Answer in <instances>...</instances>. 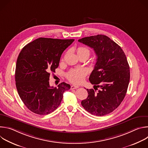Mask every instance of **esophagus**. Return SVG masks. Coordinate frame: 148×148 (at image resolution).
Listing matches in <instances>:
<instances>
[{"instance_id": "34e87169", "label": "esophagus", "mask_w": 148, "mask_h": 148, "mask_svg": "<svg viewBox=\"0 0 148 148\" xmlns=\"http://www.w3.org/2000/svg\"><path fill=\"white\" fill-rule=\"evenodd\" d=\"M79 87L77 86H74V85H73L71 86V90H74V89H77Z\"/></svg>"}]
</instances>
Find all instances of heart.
Here are the masks:
<instances>
[{
  "label": "heart",
  "instance_id": "obj_1",
  "mask_svg": "<svg viewBox=\"0 0 148 148\" xmlns=\"http://www.w3.org/2000/svg\"><path fill=\"white\" fill-rule=\"evenodd\" d=\"M78 56L79 55H86L89 57L90 51L88 49L84 47H79L77 50ZM86 75V72L85 70L81 69H72L67 73V77L68 79L75 84L81 83Z\"/></svg>",
  "mask_w": 148,
  "mask_h": 148
}]
</instances>
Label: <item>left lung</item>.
Returning <instances> with one entry per match:
<instances>
[{
  "instance_id": "8db88e82",
  "label": "left lung",
  "mask_w": 148,
  "mask_h": 148,
  "mask_svg": "<svg viewBox=\"0 0 148 148\" xmlns=\"http://www.w3.org/2000/svg\"><path fill=\"white\" fill-rule=\"evenodd\" d=\"M93 49L97 62L89 80L97 88L87 89L88 95L81 101L87 111L96 116L107 115L118 107L126 95L130 79V66L126 56L115 42L98 34L79 39Z\"/></svg>"
}]
</instances>
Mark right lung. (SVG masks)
<instances>
[{"instance_id":"add662e5","label":"right lung","mask_w":148,"mask_h":148,"mask_svg":"<svg viewBox=\"0 0 148 148\" xmlns=\"http://www.w3.org/2000/svg\"><path fill=\"white\" fill-rule=\"evenodd\" d=\"M74 39L37 38L26 45L17 59L15 81L19 95L26 107L38 115H47L60 105L63 93L70 89L62 82L50 87V73L58 67L62 53Z\"/></svg>"}]
</instances>
